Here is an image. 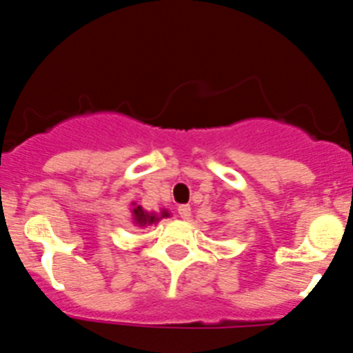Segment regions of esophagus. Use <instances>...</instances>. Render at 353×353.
<instances>
[{
    "instance_id": "1",
    "label": "esophagus",
    "mask_w": 353,
    "mask_h": 353,
    "mask_svg": "<svg viewBox=\"0 0 353 353\" xmlns=\"http://www.w3.org/2000/svg\"><path fill=\"white\" fill-rule=\"evenodd\" d=\"M179 215L182 219H191V207L189 205H180L179 207Z\"/></svg>"
}]
</instances>
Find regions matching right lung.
Here are the masks:
<instances>
[{"mask_svg": "<svg viewBox=\"0 0 353 353\" xmlns=\"http://www.w3.org/2000/svg\"><path fill=\"white\" fill-rule=\"evenodd\" d=\"M164 217H171V212L168 210V208H161L159 212H148L138 203L130 205V223H132L134 226H152V224H157L159 221L164 219Z\"/></svg>", "mask_w": 353, "mask_h": 353, "instance_id": "obj_1", "label": "right lung"}]
</instances>
